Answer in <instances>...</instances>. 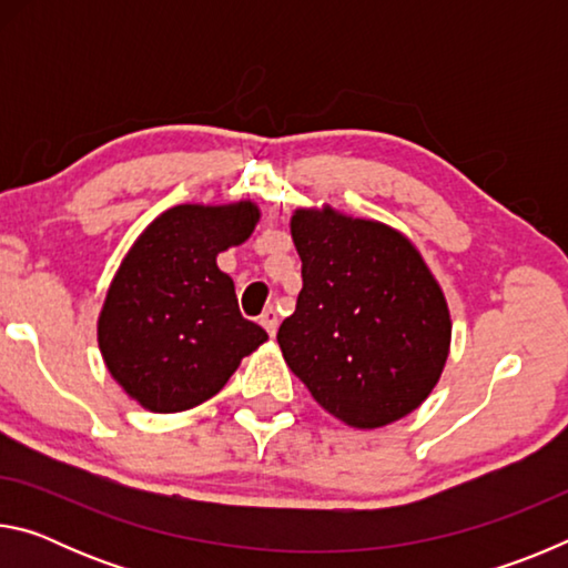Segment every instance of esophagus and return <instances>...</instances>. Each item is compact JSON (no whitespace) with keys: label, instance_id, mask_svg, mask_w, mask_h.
<instances>
[{"label":"esophagus","instance_id":"obj_1","mask_svg":"<svg viewBox=\"0 0 568 568\" xmlns=\"http://www.w3.org/2000/svg\"><path fill=\"white\" fill-rule=\"evenodd\" d=\"M261 325L267 331V335H275V331H277V313L273 311V307H267V311H263Z\"/></svg>","mask_w":568,"mask_h":568}]
</instances>
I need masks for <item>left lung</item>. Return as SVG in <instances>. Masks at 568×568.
<instances>
[{"label": "left lung", "instance_id": "left-lung-1", "mask_svg": "<svg viewBox=\"0 0 568 568\" xmlns=\"http://www.w3.org/2000/svg\"><path fill=\"white\" fill-rule=\"evenodd\" d=\"M291 233L303 291L277 331L285 363L353 428L408 416L450 345L446 297L420 253L398 230L333 207L295 210Z\"/></svg>", "mask_w": 568, "mask_h": 568}]
</instances>
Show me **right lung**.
<instances>
[{
    "mask_svg": "<svg viewBox=\"0 0 568 568\" xmlns=\"http://www.w3.org/2000/svg\"><path fill=\"white\" fill-rule=\"evenodd\" d=\"M261 217L253 203L178 205L124 257L104 297L98 341L130 398L178 413L213 398L267 333L240 315L233 277L217 253L245 243Z\"/></svg>",
    "mask_w": 568,
    "mask_h": 568,
    "instance_id": "obj_1",
    "label": "right lung"
}]
</instances>
